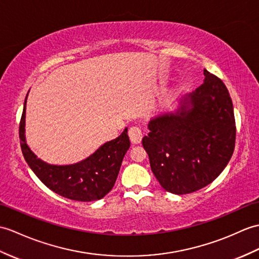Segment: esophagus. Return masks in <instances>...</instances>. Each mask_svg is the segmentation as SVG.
Here are the masks:
<instances>
[{
	"label": "esophagus",
	"instance_id": "1",
	"mask_svg": "<svg viewBox=\"0 0 259 259\" xmlns=\"http://www.w3.org/2000/svg\"><path fill=\"white\" fill-rule=\"evenodd\" d=\"M128 135H129L131 142L135 143V144L140 143L141 140H142V131L139 127H131L129 129Z\"/></svg>",
	"mask_w": 259,
	"mask_h": 259
}]
</instances>
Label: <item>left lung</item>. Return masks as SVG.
Segmentation results:
<instances>
[{"label":"left lung","instance_id":"1","mask_svg":"<svg viewBox=\"0 0 259 259\" xmlns=\"http://www.w3.org/2000/svg\"><path fill=\"white\" fill-rule=\"evenodd\" d=\"M204 82L181 100L176 113L149 122L143 137L150 166L173 194H188L212 183L231 160L236 125L231 96L218 76L204 69Z\"/></svg>","mask_w":259,"mask_h":259}]
</instances>
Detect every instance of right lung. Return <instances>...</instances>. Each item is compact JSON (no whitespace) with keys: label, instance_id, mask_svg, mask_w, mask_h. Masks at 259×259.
<instances>
[{"label":"right lung","instance_id":"right-lung-1","mask_svg":"<svg viewBox=\"0 0 259 259\" xmlns=\"http://www.w3.org/2000/svg\"><path fill=\"white\" fill-rule=\"evenodd\" d=\"M25 107L20 122V142L28 166L48 189L69 200L97 201L115 185L125 152L130 147L128 129L115 140L106 142L87 159L70 165H52L37 159L25 141Z\"/></svg>","mask_w":259,"mask_h":259}]
</instances>
